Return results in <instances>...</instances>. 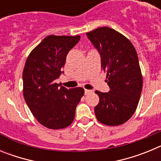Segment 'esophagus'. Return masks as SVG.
<instances>
[{
    "instance_id": "34e87169",
    "label": "esophagus",
    "mask_w": 161,
    "mask_h": 161,
    "mask_svg": "<svg viewBox=\"0 0 161 161\" xmlns=\"http://www.w3.org/2000/svg\"><path fill=\"white\" fill-rule=\"evenodd\" d=\"M92 92H93V91H92V90H89V89H85V95L89 94V93H92Z\"/></svg>"
}]
</instances>
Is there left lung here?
Segmentation results:
<instances>
[{
	"instance_id": "1",
	"label": "left lung",
	"mask_w": 161,
	"mask_h": 161,
	"mask_svg": "<svg viewBox=\"0 0 161 161\" xmlns=\"http://www.w3.org/2000/svg\"><path fill=\"white\" fill-rule=\"evenodd\" d=\"M86 35L100 55L109 87L108 93L95 91L99 97L95 115L103 124L119 126L131 118L141 95L143 78L137 53L126 37L111 28H97Z\"/></svg>"
}]
</instances>
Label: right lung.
<instances>
[{"instance_id":"1","label":"right lung","mask_w":161,"mask_h":161,"mask_svg":"<svg viewBox=\"0 0 161 161\" xmlns=\"http://www.w3.org/2000/svg\"><path fill=\"white\" fill-rule=\"evenodd\" d=\"M80 37L49 35L28 56L22 73L23 94L38 123L50 129H62L73 122L83 88L67 89L55 80L59 77L68 53Z\"/></svg>"}]
</instances>
